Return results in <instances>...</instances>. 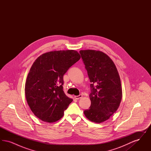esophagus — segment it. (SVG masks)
<instances>
[{"mask_svg": "<svg viewBox=\"0 0 151 151\" xmlns=\"http://www.w3.org/2000/svg\"><path fill=\"white\" fill-rule=\"evenodd\" d=\"M82 95L81 94H80L79 96H74V98L75 99H77V100H78L79 99H81V97H82Z\"/></svg>", "mask_w": 151, "mask_h": 151, "instance_id": "obj_1", "label": "esophagus"}]
</instances>
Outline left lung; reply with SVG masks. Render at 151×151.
<instances>
[{
	"mask_svg": "<svg viewBox=\"0 0 151 151\" xmlns=\"http://www.w3.org/2000/svg\"><path fill=\"white\" fill-rule=\"evenodd\" d=\"M91 83V105L84 114L91 122L109 119L119 108L122 97L119 75L114 63L100 50L80 51Z\"/></svg>",
	"mask_w": 151,
	"mask_h": 151,
	"instance_id": "1",
	"label": "left lung"
}]
</instances>
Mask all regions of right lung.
Segmentation results:
<instances>
[{"mask_svg":"<svg viewBox=\"0 0 151 151\" xmlns=\"http://www.w3.org/2000/svg\"><path fill=\"white\" fill-rule=\"evenodd\" d=\"M74 50L52 51L41 55L32 65L25 85L27 101L43 122L59 120L73 100L63 91V75L80 59Z\"/></svg>","mask_w":151,"mask_h":151,"instance_id":"add662e5","label":"right lung"}]
</instances>
